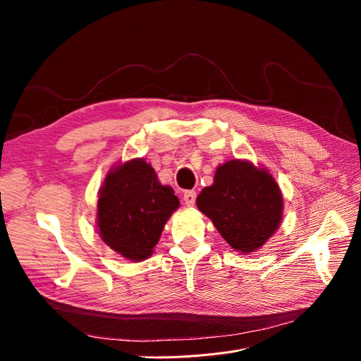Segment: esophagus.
Returning <instances> with one entry per match:
<instances>
[{
    "label": "esophagus",
    "instance_id": "esophagus-1",
    "mask_svg": "<svg viewBox=\"0 0 361 361\" xmlns=\"http://www.w3.org/2000/svg\"><path fill=\"white\" fill-rule=\"evenodd\" d=\"M195 197H197V194H195V191H192V190H188L183 192V202L187 206H194Z\"/></svg>",
    "mask_w": 361,
    "mask_h": 361
}]
</instances>
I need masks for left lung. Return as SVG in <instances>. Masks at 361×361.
Returning a JSON list of instances; mask_svg holds the SVG:
<instances>
[{"label": "left lung", "instance_id": "obj_1", "mask_svg": "<svg viewBox=\"0 0 361 361\" xmlns=\"http://www.w3.org/2000/svg\"><path fill=\"white\" fill-rule=\"evenodd\" d=\"M197 207L211 218L228 245L247 255L276 233L283 197L267 170L233 159L216 169L214 183L199 194Z\"/></svg>", "mask_w": 361, "mask_h": 361}]
</instances>
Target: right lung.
<instances>
[{"instance_id": "obj_1", "label": "right lung", "mask_w": 361, "mask_h": 361, "mask_svg": "<svg viewBox=\"0 0 361 361\" xmlns=\"http://www.w3.org/2000/svg\"><path fill=\"white\" fill-rule=\"evenodd\" d=\"M171 187L161 185L143 159L118 166L108 176L97 200V227L104 243L130 260L149 257L164 226L178 209Z\"/></svg>"}]
</instances>
